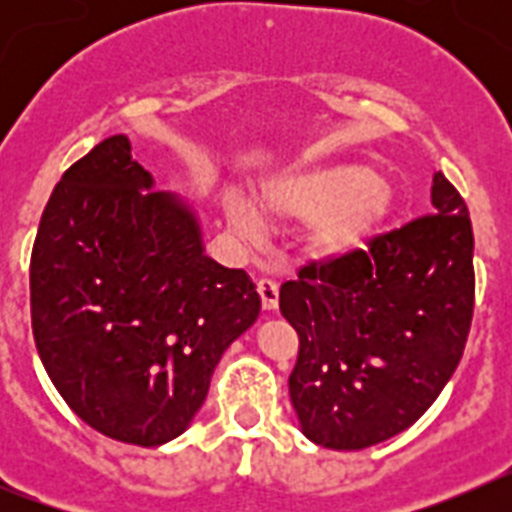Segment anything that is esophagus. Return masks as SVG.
Returning <instances> with one entry per match:
<instances>
[{
  "instance_id": "34e87169",
  "label": "esophagus",
  "mask_w": 512,
  "mask_h": 512,
  "mask_svg": "<svg viewBox=\"0 0 512 512\" xmlns=\"http://www.w3.org/2000/svg\"><path fill=\"white\" fill-rule=\"evenodd\" d=\"M256 289H259L261 305H264V310H277V305H279V282L277 279L261 277L259 284H256Z\"/></svg>"
}]
</instances>
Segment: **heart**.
Instances as JSON below:
<instances>
[{
    "mask_svg": "<svg viewBox=\"0 0 512 512\" xmlns=\"http://www.w3.org/2000/svg\"><path fill=\"white\" fill-rule=\"evenodd\" d=\"M261 207L274 223H310L312 251L336 259L377 233L390 215V192L372 169L359 164L318 166L287 174L261 192ZM230 225L246 238L264 233L261 217L246 202H230Z\"/></svg>",
    "mask_w": 512,
    "mask_h": 512,
    "instance_id": "1",
    "label": "heart"
}]
</instances>
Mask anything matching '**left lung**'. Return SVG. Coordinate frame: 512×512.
Segmentation results:
<instances>
[{"instance_id":"obj_1","label":"left lung","mask_w":512,"mask_h":512,"mask_svg":"<svg viewBox=\"0 0 512 512\" xmlns=\"http://www.w3.org/2000/svg\"><path fill=\"white\" fill-rule=\"evenodd\" d=\"M431 202V215L310 261L279 289L300 336L289 397L318 446L359 451L397 436L459 366L474 312L472 220L441 171Z\"/></svg>"}]
</instances>
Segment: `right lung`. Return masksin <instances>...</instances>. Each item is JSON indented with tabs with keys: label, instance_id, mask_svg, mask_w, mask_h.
I'll return each instance as SVG.
<instances>
[{
	"label": "right lung",
	"instance_id": "1",
	"mask_svg": "<svg viewBox=\"0 0 512 512\" xmlns=\"http://www.w3.org/2000/svg\"><path fill=\"white\" fill-rule=\"evenodd\" d=\"M151 187L130 140L104 138L61 176L30 256L45 372L84 423L133 446L184 433L261 312L246 271L205 256L194 212Z\"/></svg>",
	"mask_w": 512,
	"mask_h": 512
}]
</instances>
